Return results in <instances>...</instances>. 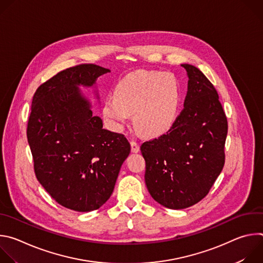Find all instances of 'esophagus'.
<instances>
[{
	"label": "esophagus",
	"mask_w": 263,
	"mask_h": 263,
	"mask_svg": "<svg viewBox=\"0 0 263 263\" xmlns=\"http://www.w3.org/2000/svg\"><path fill=\"white\" fill-rule=\"evenodd\" d=\"M130 144H131V151L133 152V153H138L139 151H140V147H139V144L136 142V141H131L130 142Z\"/></svg>",
	"instance_id": "obj_1"
}]
</instances>
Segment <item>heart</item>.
Here are the masks:
<instances>
[{
  "instance_id": "heart-1",
  "label": "heart",
  "mask_w": 263,
  "mask_h": 263,
  "mask_svg": "<svg viewBox=\"0 0 263 263\" xmlns=\"http://www.w3.org/2000/svg\"><path fill=\"white\" fill-rule=\"evenodd\" d=\"M108 97L103 116L115 131H123L133 114L134 125L146 135H156L171 127L181 101L180 83L168 71L138 70L124 77Z\"/></svg>"
}]
</instances>
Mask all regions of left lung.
Returning a JSON list of instances; mask_svg holds the SVG:
<instances>
[{
  "label": "left lung",
  "instance_id": "1",
  "mask_svg": "<svg viewBox=\"0 0 263 263\" xmlns=\"http://www.w3.org/2000/svg\"><path fill=\"white\" fill-rule=\"evenodd\" d=\"M181 65L189 76L184 108L165 134L140 146L146 189L170 209L191 207L208 195L224 164L228 133L213 84L198 67Z\"/></svg>",
  "mask_w": 263,
  "mask_h": 263
}]
</instances>
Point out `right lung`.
Returning a JSON list of instances; mask_svg holds the SVG:
<instances>
[{
	"label": "right lung",
	"instance_id": "obj_1",
	"mask_svg": "<svg viewBox=\"0 0 263 263\" xmlns=\"http://www.w3.org/2000/svg\"><path fill=\"white\" fill-rule=\"evenodd\" d=\"M110 69L92 63L66 68L36 89L27 138L37 180L61 206L99 209L110 198L131 146L103 129L79 86L90 87Z\"/></svg>",
	"mask_w": 263,
	"mask_h": 263
}]
</instances>
